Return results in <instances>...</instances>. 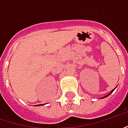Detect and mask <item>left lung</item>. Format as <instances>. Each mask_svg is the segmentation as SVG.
<instances>
[{
    "mask_svg": "<svg viewBox=\"0 0 128 128\" xmlns=\"http://www.w3.org/2000/svg\"><path fill=\"white\" fill-rule=\"evenodd\" d=\"M114 89H115V88H114ZM114 90H112V91H111V92H110V93H109V94H108V95H107V96H106L105 97H103V98H106V97H108V96H109V95H110V94H111V93H112V92H113V91H114Z\"/></svg>",
    "mask_w": 128,
    "mask_h": 128,
    "instance_id": "1",
    "label": "left lung"
}]
</instances>
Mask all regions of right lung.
<instances>
[{
  "label": "right lung",
  "instance_id": "right-lung-1",
  "mask_svg": "<svg viewBox=\"0 0 128 128\" xmlns=\"http://www.w3.org/2000/svg\"><path fill=\"white\" fill-rule=\"evenodd\" d=\"M36 106H41V104H40V105H36Z\"/></svg>",
  "mask_w": 128,
  "mask_h": 128
}]
</instances>
